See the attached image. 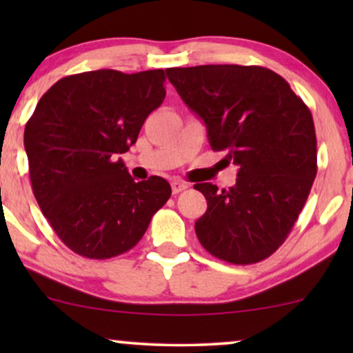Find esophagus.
Here are the masks:
<instances>
[{
	"mask_svg": "<svg viewBox=\"0 0 353 353\" xmlns=\"http://www.w3.org/2000/svg\"><path fill=\"white\" fill-rule=\"evenodd\" d=\"M186 188H188V183H185V181H181V180H173V181H172V191H173V194H178V192L185 191Z\"/></svg>",
	"mask_w": 353,
	"mask_h": 353,
	"instance_id": "obj_1",
	"label": "esophagus"
}]
</instances>
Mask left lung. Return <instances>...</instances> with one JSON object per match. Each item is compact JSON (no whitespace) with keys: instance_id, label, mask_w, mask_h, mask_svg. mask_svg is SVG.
<instances>
[{"instance_id":"1","label":"left lung","mask_w":353,"mask_h":353,"mask_svg":"<svg viewBox=\"0 0 353 353\" xmlns=\"http://www.w3.org/2000/svg\"><path fill=\"white\" fill-rule=\"evenodd\" d=\"M167 77L204 120L214 151L238 167L236 185L196 183L207 201L199 243L234 265L270 257L291 233L316 176L310 109L281 75L260 65L172 67Z\"/></svg>"}]
</instances>
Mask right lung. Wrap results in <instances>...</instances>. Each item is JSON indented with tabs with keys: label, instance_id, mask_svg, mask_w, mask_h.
<instances>
[{
	"label": "right lung",
	"instance_id": "obj_1",
	"mask_svg": "<svg viewBox=\"0 0 353 353\" xmlns=\"http://www.w3.org/2000/svg\"><path fill=\"white\" fill-rule=\"evenodd\" d=\"M163 70L101 69L56 81L26 125L32 190L70 250L104 260L134 248L172 196L161 176L134 181L127 152L165 98Z\"/></svg>",
	"mask_w": 353,
	"mask_h": 353
}]
</instances>
